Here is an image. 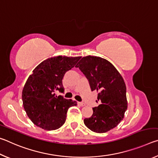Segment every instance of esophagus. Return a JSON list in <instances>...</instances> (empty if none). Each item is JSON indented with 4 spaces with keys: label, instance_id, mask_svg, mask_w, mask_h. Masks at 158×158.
I'll return each instance as SVG.
<instances>
[{
    "label": "esophagus",
    "instance_id": "1",
    "mask_svg": "<svg viewBox=\"0 0 158 158\" xmlns=\"http://www.w3.org/2000/svg\"><path fill=\"white\" fill-rule=\"evenodd\" d=\"M78 105L81 106H84L85 105L84 102H78Z\"/></svg>",
    "mask_w": 158,
    "mask_h": 158
}]
</instances>
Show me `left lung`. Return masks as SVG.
I'll return each instance as SVG.
<instances>
[{
    "mask_svg": "<svg viewBox=\"0 0 158 158\" xmlns=\"http://www.w3.org/2000/svg\"><path fill=\"white\" fill-rule=\"evenodd\" d=\"M76 68H79L89 80L92 91L95 90L98 92V100L101 102L93 108V115L84 119V124L93 132H108L123 119L127 110L124 80L109 61L100 57H83Z\"/></svg>",
    "mask_w": 158,
    "mask_h": 158,
    "instance_id": "obj_1",
    "label": "left lung"
}]
</instances>
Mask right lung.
<instances>
[{
    "mask_svg": "<svg viewBox=\"0 0 158 158\" xmlns=\"http://www.w3.org/2000/svg\"><path fill=\"white\" fill-rule=\"evenodd\" d=\"M81 58L58 56L47 58L35 68L22 90L23 105L33 123L45 130H55L65 123L67 112L77 102L55 92L63 93V78Z\"/></svg>",
    "mask_w": 158,
    "mask_h": 158,
    "instance_id": "1",
    "label": "right lung"
}]
</instances>
